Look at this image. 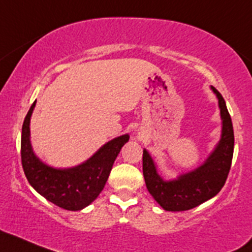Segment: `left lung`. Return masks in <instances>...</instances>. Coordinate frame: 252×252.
Wrapping results in <instances>:
<instances>
[{"label": "left lung", "mask_w": 252, "mask_h": 252, "mask_svg": "<svg viewBox=\"0 0 252 252\" xmlns=\"http://www.w3.org/2000/svg\"><path fill=\"white\" fill-rule=\"evenodd\" d=\"M211 90L218 98L221 136L200 166L181 173L177 178L164 179L158 172L153 158L147 149H143L142 170L146 187L154 200L167 212L189 211L200 206L214 197L227 179L233 157V126L222 95L214 87Z\"/></svg>", "instance_id": "obj_1"}]
</instances>
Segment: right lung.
<instances>
[{
	"mask_svg": "<svg viewBox=\"0 0 252 252\" xmlns=\"http://www.w3.org/2000/svg\"><path fill=\"white\" fill-rule=\"evenodd\" d=\"M32 104L23 124L21 162L31 187L43 197L67 211H81L90 206L104 189L113 162L129 135L115 137L101 146L92 157L76 166L60 168L50 166L35 156L31 143V116L35 107Z\"/></svg>",
	"mask_w": 252,
	"mask_h": 252,
	"instance_id": "right-lung-1",
	"label": "right lung"
}]
</instances>
